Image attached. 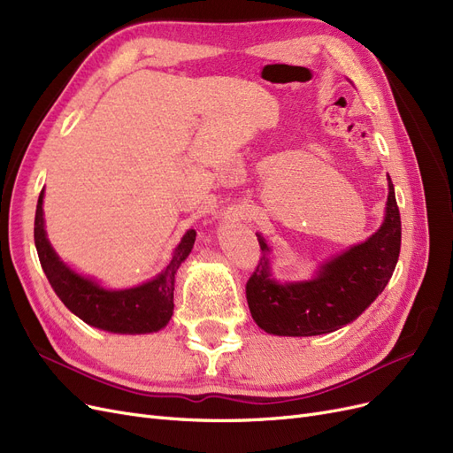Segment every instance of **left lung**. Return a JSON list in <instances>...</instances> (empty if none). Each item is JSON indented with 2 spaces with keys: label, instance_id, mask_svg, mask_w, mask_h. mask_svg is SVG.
I'll return each mask as SVG.
<instances>
[{
  "label": "left lung",
  "instance_id": "obj_1",
  "mask_svg": "<svg viewBox=\"0 0 453 453\" xmlns=\"http://www.w3.org/2000/svg\"><path fill=\"white\" fill-rule=\"evenodd\" d=\"M386 220L371 239L352 246L319 269L309 282L279 284L271 279L265 254L246 282V301L254 322L280 337L324 334L354 319L382 294L401 252V214L388 177ZM261 252H269L257 235Z\"/></svg>",
  "mask_w": 453,
  "mask_h": 453
}]
</instances>
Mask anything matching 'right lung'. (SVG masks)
<instances>
[{"mask_svg": "<svg viewBox=\"0 0 453 453\" xmlns=\"http://www.w3.org/2000/svg\"><path fill=\"white\" fill-rule=\"evenodd\" d=\"M42 194L45 189L39 194L35 211V248L42 271H45L56 296L62 299L67 309L88 326L111 333H152L165 327L174 309V274L188 254L192 252L196 231L189 229L186 233L165 271L157 274L154 280L137 288L112 291L73 273L56 256L45 233Z\"/></svg>", "mask_w": 453, "mask_h": 453, "instance_id": "obj_1", "label": "right lung"}]
</instances>
